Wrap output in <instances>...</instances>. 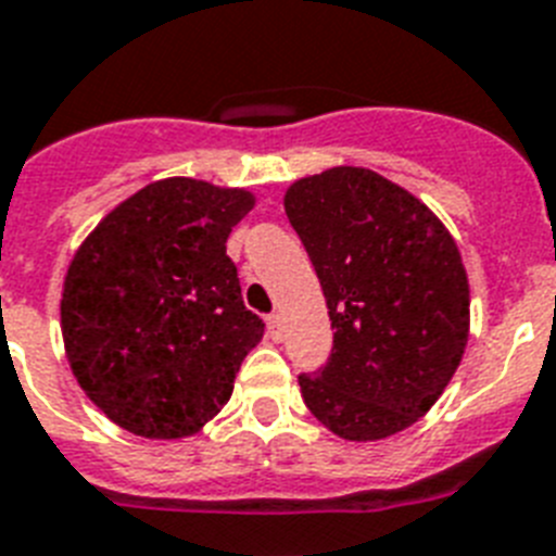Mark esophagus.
Segmentation results:
<instances>
[{"mask_svg": "<svg viewBox=\"0 0 556 556\" xmlns=\"http://www.w3.org/2000/svg\"><path fill=\"white\" fill-rule=\"evenodd\" d=\"M268 336L270 339H277V342L282 339V316L279 314L268 316Z\"/></svg>", "mask_w": 556, "mask_h": 556, "instance_id": "esophagus-1", "label": "esophagus"}]
</instances>
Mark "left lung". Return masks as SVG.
Returning a JSON list of instances; mask_svg holds the SVG:
<instances>
[{
    "instance_id": "left-lung-1",
    "label": "left lung",
    "mask_w": 556,
    "mask_h": 556,
    "mask_svg": "<svg viewBox=\"0 0 556 556\" xmlns=\"http://www.w3.org/2000/svg\"><path fill=\"white\" fill-rule=\"evenodd\" d=\"M286 214L328 302V365L302 372L307 409L344 441H381L427 413L469 339L460 251L421 200L362 166L286 191Z\"/></svg>"
}]
</instances>
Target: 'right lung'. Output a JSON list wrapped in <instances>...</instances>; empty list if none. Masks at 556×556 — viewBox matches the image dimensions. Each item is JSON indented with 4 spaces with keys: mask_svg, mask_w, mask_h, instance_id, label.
I'll use <instances>...</instances> for the list:
<instances>
[{
    "mask_svg": "<svg viewBox=\"0 0 556 556\" xmlns=\"http://www.w3.org/2000/svg\"><path fill=\"white\" fill-rule=\"evenodd\" d=\"M245 189L166 177L112 208L64 277L62 336L87 399L132 435H194L231 399L263 339L242 305L231 228Z\"/></svg>",
    "mask_w": 556,
    "mask_h": 556,
    "instance_id": "1",
    "label": "right lung"
}]
</instances>
